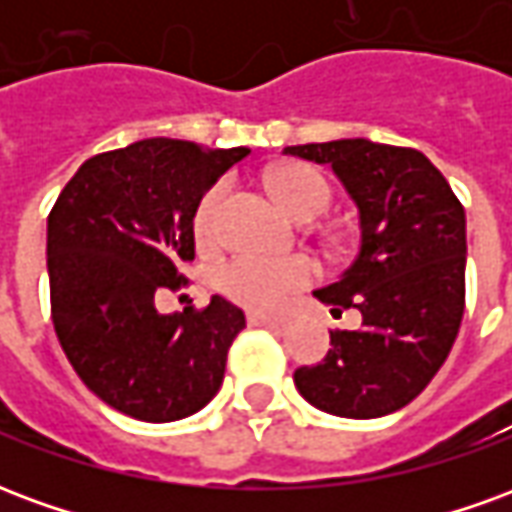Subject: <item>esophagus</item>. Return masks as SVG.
I'll list each match as a JSON object with an SVG mask.
<instances>
[{"label":"esophagus","instance_id":"esophagus-1","mask_svg":"<svg viewBox=\"0 0 512 512\" xmlns=\"http://www.w3.org/2000/svg\"><path fill=\"white\" fill-rule=\"evenodd\" d=\"M246 323H249V326H282L285 318H277V315H263V312H246Z\"/></svg>","mask_w":512,"mask_h":512}]
</instances>
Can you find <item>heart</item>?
<instances>
[{"label":"heart","instance_id":"1","mask_svg":"<svg viewBox=\"0 0 512 512\" xmlns=\"http://www.w3.org/2000/svg\"><path fill=\"white\" fill-rule=\"evenodd\" d=\"M271 186L293 216L312 222L332 205V183L323 172L307 164H290L271 175ZM227 180H216L194 205V238L200 246H211L219 238ZM318 277V266L310 257H268L260 252H235L216 266V288L235 304L255 312H274Z\"/></svg>","mask_w":512,"mask_h":512}]
</instances>
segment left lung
<instances>
[{"label": "left lung", "instance_id": "8db88e82", "mask_svg": "<svg viewBox=\"0 0 512 512\" xmlns=\"http://www.w3.org/2000/svg\"><path fill=\"white\" fill-rule=\"evenodd\" d=\"M332 164L359 205L362 246L340 282L315 296L362 312L332 332L323 362L293 373L301 397L334 417L376 419L408 406L439 373L466 307V213L447 178L414 147L337 139L285 147Z\"/></svg>", "mask_w": 512, "mask_h": 512}]
</instances>
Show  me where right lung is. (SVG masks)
<instances>
[{"mask_svg":"<svg viewBox=\"0 0 512 512\" xmlns=\"http://www.w3.org/2000/svg\"><path fill=\"white\" fill-rule=\"evenodd\" d=\"M249 156L183 139H142L87 158L49 213L51 323L68 362L106 406L142 422L200 411L246 326L222 296L161 315V290L186 285L194 205Z\"/></svg>","mask_w":512,"mask_h":512,"instance_id":"add662e5","label":"right lung"}]
</instances>
